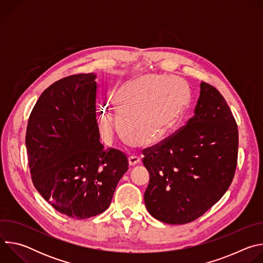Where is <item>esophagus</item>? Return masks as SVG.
<instances>
[{
  "label": "esophagus",
  "instance_id": "obj_1",
  "mask_svg": "<svg viewBox=\"0 0 263 263\" xmlns=\"http://www.w3.org/2000/svg\"><path fill=\"white\" fill-rule=\"evenodd\" d=\"M140 162V158L138 156H135V155H132L129 157V165L130 166H133L135 164H138Z\"/></svg>",
  "mask_w": 263,
  "mask_h": 263
}]
</instances>
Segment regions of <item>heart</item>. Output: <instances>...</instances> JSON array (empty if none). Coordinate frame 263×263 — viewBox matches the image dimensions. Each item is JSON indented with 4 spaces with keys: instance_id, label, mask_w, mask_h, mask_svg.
<instances>
[{
    "instance_id": "obj_1",
    "label": "heart",
    "mask_w": 263,
    "mask_h": 263,
    "mask_svg": "<svg viewBox=\"0 0 263 263\" xmlns=\"http://www.w3.org/2000/svg\"><path fill=\"white\" fill-rule=\"evenodd\" d=\"M111 102L128 134L140 138L142 144H152L180 123L190 104V89L179 78L140 73L119 83L111 92ZM100 126L107 142L121 130L120 120L109 106L104 108Z\"/></svg>"
}]
</instances>
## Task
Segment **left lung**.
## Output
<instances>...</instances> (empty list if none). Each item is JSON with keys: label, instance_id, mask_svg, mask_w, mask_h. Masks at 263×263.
<instances>
[{"label": "left lung", "instance_id": "1", "mask_svg": "<svg viewBox=\"0 0 263 263\" xmlns=\"http://www.w3.org/2000/svg\"><path fill=\"white\" fill-rule=\"evenodd\" d=\"M142 153L149 214L171 224L197 219L228 191L236 170L238 130L226 100L201 82L195 116Z\"/></svg>", "mask_w": 263, "mask_h": 263}]
</instances>
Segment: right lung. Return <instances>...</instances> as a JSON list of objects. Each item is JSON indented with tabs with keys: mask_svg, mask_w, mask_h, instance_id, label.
Returning <instances> with one entry per match:
<instances>
[{
	"mask_svg": "<svg viewBox=\"0 0 263 263\" xmlns=\"http://www.w3.org/2000/svg\"><path fill=\"white\" fill-rule=\"evenodd\" d=\"M96 78L78 73L49 86L31 112L26 133L35 189L57 211L77 219L109 207L129 165L125 153L100 142Z\"/></svg>",
	"mask_w": 263,
	"mask_h": 263,
	"instance_id": "right-lung-1",
	"label": "right lung"
}]
</instances>
